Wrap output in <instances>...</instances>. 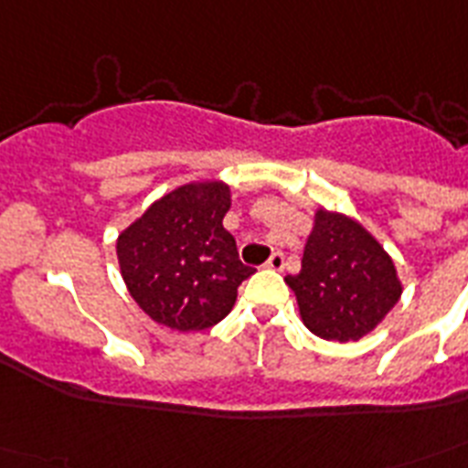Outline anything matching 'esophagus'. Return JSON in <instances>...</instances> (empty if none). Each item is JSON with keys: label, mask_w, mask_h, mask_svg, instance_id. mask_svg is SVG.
<instances>
[{"label": "esophagus", "mask_w": 468, "mask_h": 468, "mask_svg": "<svg viewBox=\"0 0 468 468\" xmlns=\"http://www.w3.org/2000/svg\"><path fill=\"white\" fill-rule=\"evenodd\" d=\"M267 267L274 271L284 270V255H282V252H271V257L267 260Z\"/></svg>", "instance_id": "34e87169"}]
</instances>
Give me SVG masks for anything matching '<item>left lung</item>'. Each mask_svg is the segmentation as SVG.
<instances>
[{"label":"left lung","instance_id":"obj_1","mask_svg":"<svg viewBox=\"0 0 468 468\" xmlns=\"http://www.w3.org/2000/svg\"><path fill=\"white\" fill-rule=\"evenodd\" d=\"M303 325L323 340L356 342L399 303L403 284L384 245L345 213H313L299 274L284 279Z\"/></svg>","mask_w":468,"mask_h":468}]
</instances>
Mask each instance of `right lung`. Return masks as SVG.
I'll use <instances>...</instances> for the list:
<instances>
[{"mask_svg": "<svg viewBox=\"0 0 468 468\" xmlns=\"http://www.w3.org/2000/svg\"><path fill=\"white\" fill-rule=\"evenodd\" d=\"M230 186L204 179L175 186L123 228L121 277L150 318L179 333L216 325L233 311L238 286L255 274L223 228Z\"/></svg>", "mask_w": 468, "mask_h": 468, "instance_id": "1", "label": "right lung"}]
</instances>
